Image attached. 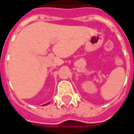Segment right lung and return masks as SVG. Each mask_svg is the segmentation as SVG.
Segmentation results:
<instances>
[{"instance_id":"obj_1","label":"right lung","mask_w":134,"mask_h":134,"mask_svg":"<svg viewBox=\"0 0 134 134\" xmlns=\"http://www.w3.org/2000/svg\"><path fill=\"white\" fill-rule=\"evenodd\" d=\"M48 103H46V104H44V105H48Z\"/></svg>"}]
</instances>
